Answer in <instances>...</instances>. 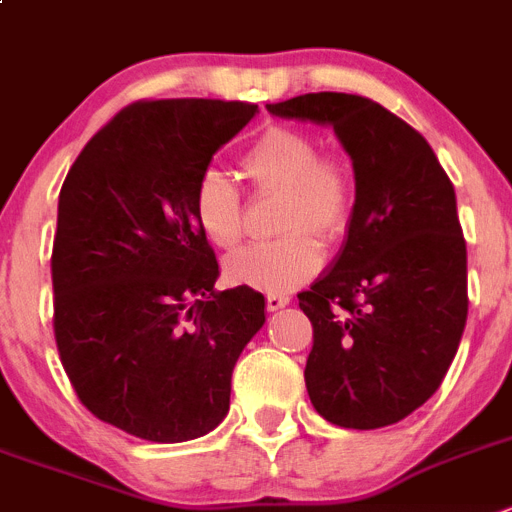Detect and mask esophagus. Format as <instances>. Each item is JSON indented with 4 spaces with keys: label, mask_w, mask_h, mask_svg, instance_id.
<instances>
[{
    "label": "esophagus",
    "mask_w": 512,
    "mask_h": 512,
    "mask_svg": "<svg viewBox=\"0 0 512 512\" xmlns=\"http://www.w3.org/2000/svg\"><path fill=\"white\" fill-rule=\"evenodd\" d=\"M289 299L292 297L284 292H271V294H266V307H269V312H276V309L287 307Z\"/></svg>",
    "instance_id": "obj_1"
}]
</instances>
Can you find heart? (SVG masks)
<instances>
[{"instance_id": "heart-1", "label": "heart", "mask_w": 512, "mask_h": 512, "mask_svg": "<svg viewBox=\"0 0 512 512\" xmlns=\"http://www.w3.org/2000/svg\"><path fill=\"white\" fill-rule=\"evenodd\" d=\"M241 170L253 190H279L284 236L256 241L233 253L225 274L261 292H289L317 274L322 238L342 236L358 203V177L342 152H320L312 131L271 126L241 154ZM192 215L215 248H233L243 236V198L225 172L208 167L192 187Z\"/></svg>"}]
</instances>
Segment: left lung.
Instances as JSON below:
<instances>
[{"label":"left lung","instance_id":"1","mask_svg":"<svg viewBox=\"0 0 512 512\" xmlns=\"http://www.w3.org/2000/svg\"><path fill=\"white\" fill-rule=\"evenodd\" d=\"M266 109L332 126L358 177L348 241L297 294L314 337L309 401L345 429L396 424L442 386L467 322L454 185L419 131L370 98L304 93Z\"/></svg>","mask_w":512,"mask_h":512}]
</instances>
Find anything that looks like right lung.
I'll return each mask as SVG.
<instances>
[{"instance_id": "1", "label": "right lung", "mask_w": 512, "mask_h": 512, "mask_svg": "<svg viewBox=\"0 0 512 512\" xmlns=\"http://www.w3.org/2000/svg\"><path fill=\"white\" fill-rule=\"evenodd\" d=\"M256 103L162 98L121 109L70 167L53 241V330L81 403L147 442L213 431L264 294L215 292L192 187Z\"/></svg>"}]
</instances>
